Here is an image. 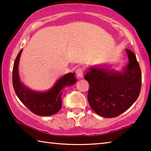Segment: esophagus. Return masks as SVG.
I'll return each mask as SVG.
<instances>
[{"label":"esophagus","mask_w":151,"mask_h":151,"mask_svg":"<svg viewBox=\"0 0 151 151\" xmlns=\"http://www.w3.org/2000/svg\"><path fill=\"white\" fill-rule=\"evenodd\" d=\"M83 73H84V70L83 68H78L77 70H76V76H77L78 78L81 79L83 78Z\"/></svg>","instance_id":"obj_1"}]
</instances>
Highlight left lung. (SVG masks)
<instances>
[{
  "instance_id": "left-lung-1",
  "label": "left lung",
  "mask_w": 151,
  "mask_h": 151,
  "mask_svg": "<svg viewBox=\"0 0 151 151\" xmlns=\"http://www.w3.org/2000/svg\"><path fill=\"white\" fill-rule=\"evenodd\" d=\"M126 51L129 63L121 71L109 66H94L84 76L88 82V101L92 109L101 116L113 118L131 107L139 96L142 75L133 52Z\"/></svg>"
}]
</instances>
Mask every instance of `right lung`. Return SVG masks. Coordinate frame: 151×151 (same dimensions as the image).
<instances>
[{
  "mask_svg": "<svg viewBox=\"0 0 151 151\" xmlns=\"http://www.w3.org/2000/svg\"><path fill=\"white\" fill-rule=\"evenodd\" d=\"M22 51V49L18 54L12 70V84L18 98L25 106L37 115L50 116L57 113L62 106L63 89L76 83L75 73L66 74L47 91L32 90L20 80L19 64Z\"/></svg>",
  "mask_w": 151,
  "mask_h": 151,
  "instance_id": "right-lung-1",
  "label": "right lung"
}]
</instances>
